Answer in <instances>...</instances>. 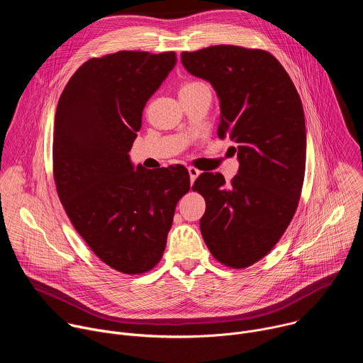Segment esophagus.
<instances>
[{
	"label": "esophagus",
	"mask_w": 363,
	"mask_h": 363,
	"mask_svg": "<svg viewBox=\"0 0 363 363\" xmlns=\"http://www.w3.org/2000/svg\"><path fill=\"white\" fill-rule=\"evenodd\" d=\"M188 172H189V181H191V185L194 184V181L198 178V175L201 174L196 168H194V167H189L188 168Z\"/></svg>",
	"instance_id": "obj_1"
}]
</instances>
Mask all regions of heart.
I'll list each match as a JSON object with an SVG mask.
<instances>
[{
    "label": "heart",
    "instance_id": "b5f03b06",
    "mask_svg": "<svg viewBox=\"0 0 363 363\" xmlns=\"http://www.w3.org/2000/svg\"><path fill=\"white\" fill-rule=\"evenodd\" d=\"M192 84H196V82H194V83H186V84L182 86V87H188V86H192Z\"/></svg>",
    "mask_w": 363,
    "mask_h": 363
}]
</instances>
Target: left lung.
Segmentation results:
<instances>
[{
  "label": "left lung",
  "instance_id": "8db88e82",
  "mask_svg": "<svg viewBox=\"0 0 363 363\" xmlns=\"http://www.w3.org/2000/svg\"><path fill=\"white\" fill-rule=\"evenodd\" d=\"M186 72L206 80L220 100L218 136H230L240 164L230 185L203 172L192 189L205 198L199 221L217 260L244 269L263 258L290 224L306 168L300 96L267 51L214 45L181 55Z\"/></svg>",
  "mask_w": 363,
  "mask_h": 363
}]
</instances>
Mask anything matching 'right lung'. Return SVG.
<instances>
[{
	"label": "right lung",
	"mask_w": 363,
	"mask_h": 363,
	"mask_svg": "<svg viewBox=\"0 0 363 363\" xmlns=\"http://www.w3.org/2000/svg\"><path fill=\"white\" fill-rule=\"evenodd\" d=\"M175 65L174 51L90 59L66 84L55 116L59 198L93 252L126 274L158 264L177 202L189 191L185 167L152 171L129 155L146 101Z\"/></svg>",
	"instance_id": "1"
}]
</instances>
